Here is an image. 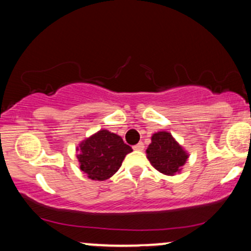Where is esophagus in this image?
I'll return each instance as SVG.
<instances>
[{"label": "esophagus", "instance_id": "34e87169", "mask_svg": "<svg viewBox=\"0 0 251 251\" xmlns=\"http://www.w3.org/2000/svg\"><path fill=\"white\" fill-rule=\"evenodd\" d=\"M133 150H135V151H143V150H144V144L142 142L138 143L137 145L133 146Z\"/></svg>", "mask_w": 251, "mask_h": 251}]
</instances>
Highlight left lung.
Listing matches in <instances>:
<instances>
[{"mask_svg": "<svg viewBox=\"0 0 251 251\" xmlns=\"http://www.w3.org/2000/svg\"><path fill=\"white\" fill-rule=\"evenodd\" d=\"M146 155L151 165L166 176H174L180 172L181 166L189 158L185 150L166 131L157 132L152 135Z\"/></svg>", "mask_w": 251, "mask_h": 251, "instance_id": "8db88e82", "label": "left lung"}]
</instances>
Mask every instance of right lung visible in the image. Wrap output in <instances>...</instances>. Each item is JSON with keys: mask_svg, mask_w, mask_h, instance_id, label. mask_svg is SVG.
<instances>
[{"mask_svg": "<svg viewBox=\"0 0 251 251\" xmlns=\"http://www.w3.org/2000/svg\"><path fill=\"white\" fill-rule=\"evenodd\" d=\"M76 151L81 171L93 180H106L119 170L132 149L120 135L100 129L80 143Z\"/></svg>", "mask_w": 251, "mask_h": 251, "instance_id": "1", "label": "right lung"}]
</instances>
